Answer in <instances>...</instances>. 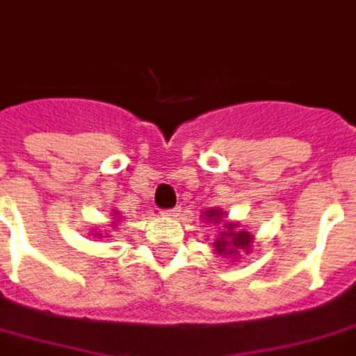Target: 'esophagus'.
<instances>
[{
  "label": "esophagus",
  "instance_id": "34e87169",
  "mask_svg": "<svg viewBox=\"0 0 356 356\" xmlns=\"http://www.w3.org/2000/svg\"><path fill=\"white\" fill-rule=\"evenodd\" d=\"M177 208H173V209H163L162 211V216L163 217H177Z\"/></svg>",
  "mask_w": 356,
  "mask_h": 356
}]
</instances>
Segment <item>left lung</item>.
<instances>
[{
	"instance_id": "left-lung-1",
	"label": "left lung",
	"mask_w": 356,
	"mask_h": 356,
	"mask_svg": "<svg viewBox=\"0 0 356 356\" xmlns=\"http://www.w3.org/2000/svg\"><path fill=\"white\" fill-rule=\"evenodd\" d=\"M209 217H213L211 221H225V219H221V216L223 213H219V211H216V209H211V211H208ZM227 229L229 231L223 232L221 234V238H217L216 242V248L219 254H225V255H232L238 252V248H244L246 250L248 246H250V242H252V234H248V232L240 231V232H232V229H234V225H227ZM225 236H231L232 240L227 241L224 238Z\"/></svg>"
}]
</instances>
